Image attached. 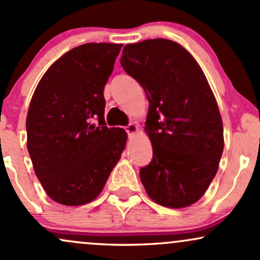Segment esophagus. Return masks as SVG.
<instances>
[{
	"label": "esophagus",
	"mask_w": 260,
	"mask_h": 260,
	"mask_svg": "<svg viewBox=\"0 0 260 260\" xmlns=\"http://www.w3.org/2000/svg\"><path fill=\"white\" fill-rule=\"evenodd\" d=\"M126 131L129 136H133V134H136L137 132H138V126H137L136 123H129L126 127Z\"/></svg>",
	"instance_id": "34e87169"
}]
</instances>
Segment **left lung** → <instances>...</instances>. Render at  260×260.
Instances as JSON below:
<instances>
[{"instance_id": "1", "label": "left lung", "mask_w": 260, "mask_h": 260, "mask_svg": "<svg viewBox=\"0 0 260 260\" xmlns=\"http://www.w3.org/2000/svg\"><path fill=\"white\" fill-rule=\"evenodd\" d=\"M121 64L150 103L144 131L153 160L139 171L148 196L166 208L194 204L215 177L223 150L221 115L207 77L168 39L126 45Z\"/></svg>"}]
</instances>
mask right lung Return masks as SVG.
I'll use <instances>...</instances> for the list:
<instances>
[{"mask_svg": "<svg viewBox=\"0 0 260 260\" xmlns=\"http://www.w3.org/2000/svg\"><path fill=\"white\" fill-rule=\"evenodd\" d=\"M121 49L105 43L74 47L50 66L32 94L26 148L44 190L58 204L94 201L126 147V131L107 128L104 118V88Z\"/></svg>", "mask_w": 260, "mask_h": 260, "instance_id": "obj_1", "label": "right lung"}]
</instances>
